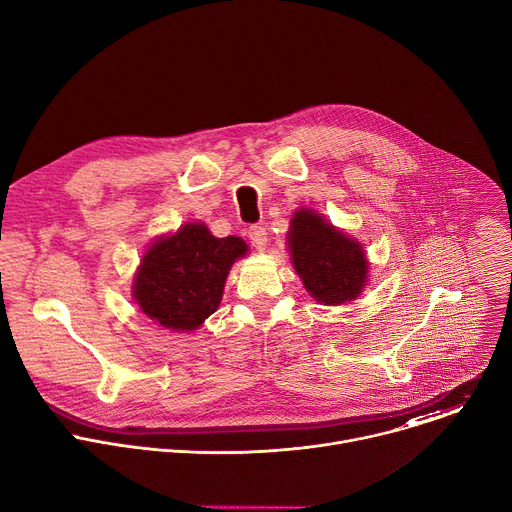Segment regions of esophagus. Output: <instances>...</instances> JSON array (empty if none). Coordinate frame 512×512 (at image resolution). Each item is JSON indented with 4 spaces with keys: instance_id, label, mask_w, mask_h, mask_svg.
<instances>
[{
    "instance_id": "esophagus-1",
    "label": "esophagus",
    "mask_w": 512,
    "mask_h": 512,
    "mask_svg": "<svg viewBox=\"0 0 512 512\" xmlns=\"http://www.w3.org/2000/svg\"><path fill=\"white\" fill-rule=\"evenodd\" d=\"M247 237H249L251 245H253L257 251H263V249H265V245H267V231H265V227H261V225H251V227L247 229Z\"/></svg>"
}]
</instances>
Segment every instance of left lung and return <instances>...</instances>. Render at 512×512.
<instances>
[{"label":"left lung","mask_w":512,"mask_h":512,"mask_svg":"<svg viewBox=\"0 0 512 512\" xmlns=\"http://www.w3.org/2000/svg\"><path fill=\"white\" fill-rule=\"evenodd\" d=\"M289 253L308 294L328 306L354 300L367 281V257L360 243L326 223L312 210L291 218Z\"/></svg>","instance_id":"8db88e82"}]
</instances>
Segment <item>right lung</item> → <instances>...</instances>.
Listing matches in <instances>:
<instances>
[{
  "instance_id": "1",
  "label": "right lung",
  "mask_w": 512,
  "mask_h": 512,
  "mask_svg": "<svg viewBox=\"0 0 512 512\" xmlns=\"http://www.w3.org/2000/svg\"><path fill=\"white\" fill-rule=\"evenodd\" d=\"M247 253L239 237L216 239L200 225H184L145 251L133 283L141 312L164 328L196 330L223 298L231 265Z\"/></svg>"
}]
</instances>
